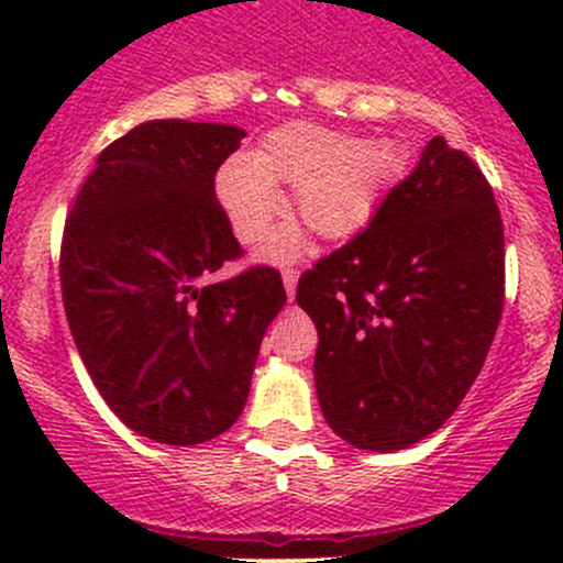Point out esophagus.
I'll return each mask as SVG.
<instances>
[{
	"label": "esophagus",
	"mask_w": 563,
	"mask_h": 563,
	"mask_svg": "<svg viewBox=\"0 0 563 563\" xmlns=\"http://www.w3.org/2000/svg\"><path fill=\"white\" fill-rule=\"evenodd\" d=\"M297 280H299L297 269H283V286H286L288 299H294V294H297Z\"/></svg>",
	"instance_id": "obj_1"
}]
</instances>
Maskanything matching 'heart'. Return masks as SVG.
Segmentation results:
<instances>
[{
	"label": "heart",
	"mask_w": 563,
	"mask_h": 563,
	"mask_svg": "<svg viewBox=\"0 0 563 563\" xmlns=\"http://www.w3.org/2000/svg\"><path fill=\"white\" fill-rule=\"evenodd\" d=\"M397 174V157L384 141H360L316 124L272 130L253 157L236 155L220 166L214 192L242 245L269 234L283 212L275 185L291 187V212L321 240L360 234ZM297 229H283L264 255L288 261L302 253Z\"/></svg>",
	"instance_id": "obj_1"
}]
</instances>
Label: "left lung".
<instances>
[{"instance_id":"left-lung-1","label":"left lung","mask_w":563,"mask_h":563,"mask_svg":"<svg viewBox=\"0 0 563 563\" xmlns=\"http://www.w3.org/2000/svg\"><path fill=\"white\" fill-rule=\"evenodd\" d=\"M504 223L490 181L441 135L343 247L299 277L318 329L323 419L356 450L435 433L479 376L504 310Z\"/></svg>"}]
</instances>
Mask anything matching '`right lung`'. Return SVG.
Segmentation results:
<instances>
[{"mask_svg": "<svg viewBox=\"0 0 563 563\" xmlns=\"http://www.w3.org/2000/svg\"><path fill=\"white\" fill-rule=\"evenodd\" d=\"M242 139L231 124H139L100 152L62 231L78 354L111 411L161 444H203L240 419L261 340L286 305L275 266L201 283L245 255L214 196Z\"/></svg>", "mask_w": 563, "mask_h": 563, "instance_id": "obj_1", "label": "right lung"}]
</instances>
